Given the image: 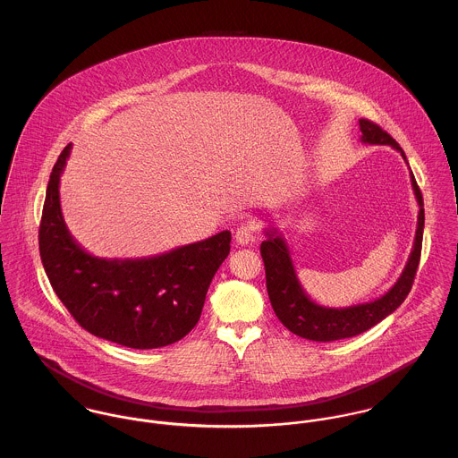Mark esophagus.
<instances>
[{
    "label": "esophagus",
    "instance_id": "1",
    "mask_svg": "<svg viewBox=\"0 0 458 458\" xmlns=\"http://www.w3.org/2000/svg\"><path fill=\"white\" fill-rule=\"evenodd\" d=\"M256 233H258V225L256 222L249 220V222H243L236 233H234V240L238 245H250L252 242H256Z\"/></svg>",
    "mask_w": 458,
    "mask_h": 458
}]
</instances>
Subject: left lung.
Here are the masks:
<instances>
[{"label":"left lung","instance_id":"left-lung-1","mask_svg":"<svg viewBox=\"0 0 458 458\" xmlns=\"http://www.w3.org/2000/svg\"><path fill=\"white\" fill-rule=\"evenodd\" d=\"M360 131H361V142L388 144L393 149L400 151V155L405 160V153L398 146V142L388 131H383L374 122L360 120ZM411 185L420 206L418 227H416L411 256L392 289L370 303L352 305L345 309H329L312 301L298 280V275L294 271V266L289 256L287 243L282 238V234L276 229L264 231L266 240L261 243V256L264 269H266V289H267L271 307L284 327L307 340H316V342L342 340V338L356 336L376 327L402 305L416 276V269L421 256L423 225H425L423 197L412 173H411Z\"/></svg>","mask_w":458,"mask_h":458}]
</instances>
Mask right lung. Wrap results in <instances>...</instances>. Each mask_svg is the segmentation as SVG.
Here are the masks:
<instances>
[{
	"label": "right lung",
	"instance_id": "obj_1",
	"mask_svg": "<svg viewBox=\"0 0 458 458\" xmlns=\"http://www.w3.org/2000/svg\"><path fill=\"white\" fill-rule=\"evenodd\" d=\"M72 144L58 157L38 229L40 259L72 318L95 336L157 349L182 340L196 327L208 287L231 250V233L142 259H100L66 229L60 178Z\"/></svg>",
	"mask_w": 458,
	"mask_h": 458
}]
</instances>
